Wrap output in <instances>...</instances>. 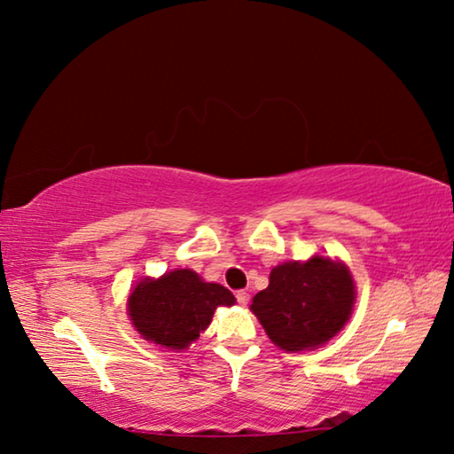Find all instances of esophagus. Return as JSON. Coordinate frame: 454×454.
Returning a JSON list of instances; mask_svg holds the SVG:
<instances>
[{"mask_svg": "<svg viewBox=\"0 0 454 454\" xmlns=\"http://www.w3.org/2000/svg\"><path fill=\"white\" fill-rule=\"evenodd\" d=\"M236 301H239L240 306H247V303H248V294L247 292H236Z\"/></svg>", "mask_w": 454, "mask_h": 454, "instance_id": "34e87169", "label": "esophagus"}]
</instances>
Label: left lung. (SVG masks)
<instances>
[{"label": "left lung", "mask_w": 454, "mask_h": 454, "mask_svg": "<svg viewBox=\"0 0 454 454\" xmlns=\"http://www.w3.org/2000/svg\"><path fill=\"white\" fill-rule=\"evenodd\" d=\"M348 267L328 256L289 261L269 275V287L253 297V314L267 336L287 353L314 350L336 336L355 306Z\"/></svg>", "instance_id": "8db88e82"}]
</instances>
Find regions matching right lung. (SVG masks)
Returning a JSON list of instances; mask_svg holds the SVG:
<instances>
[{
	"label": "right lung",
	"instance_id": "right-lung-1",
	"mask_svg": "<svg viewBox=\"0 0 454 454\" xmlns=\"http://www.w3.org/2000/svg\"><path fill=\"white\" fill-rule=\"evenodd\" d=\"M234 301L218 283H206L192 269H175L138 281L128 297V316L145 340L184 350L209 326L215 308Z\"/></svg>",
	"mask_w": 454,
	"mask_h": 454
}]
</instances>
